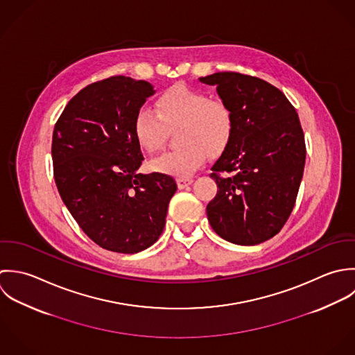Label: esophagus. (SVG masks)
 I'll use <instances>...</instances> for the list:
<instances>
[{
	"instance_id": "obj_1",
	"label": "esophagus",
	"mask_w": 355,
	"mask_h": 355,
	"mask_svg": "<svg viewBox=\"0 0 355 355\" xmlns=\"http://www.w3.org/2000/svg\"><path fill=\"white\" fill-rule=\"evenodd\" d=\"M192 182H193V178H191V177H178L177 178V185L180 189H184L185 187L191 185Z\"/></svg>"
}]
</instances>
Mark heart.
Listing matches in <instances>:
<instances>
[{
  "mask_svg": "<svg viewBox=\"0 0 355 355\" xmlns=\"http://www.w3.org/2000/svg\"><path fill=\"white\" fill-rule=\"evenodd\" d=\"M156 112L141 107L133 121L136 141L146 152H157L166 140L167 128L180 125L177 140L181 146L152 160L162 173L185 177L193 173L206 155L222 153L234 133L232 108L220 98H210L202 90L174 85L156 98Z\"/></svg>",
  "mask_w": 355,
  "mask_h": 355,
  "instance_id": "1",
  "label": "heart"
}]
</instances>
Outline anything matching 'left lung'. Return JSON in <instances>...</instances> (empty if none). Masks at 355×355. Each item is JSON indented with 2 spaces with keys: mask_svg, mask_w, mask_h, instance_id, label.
Instances as JSON below:
<instances>
[{
  "mask_svg": "<svg viewBox=\"0 0 355 355\" xmlns=\"http://www.w3.org/2000/svg\"><path fill=\"white\" fill-rule=\"evenodd\" d=\"M215 85L234 115L233 137L210 177L218 192L207 205L214 232L239 245L276 236L293 210L306 160L295 107L269 82L240 73L200 78Z\"/></svg>",
  "mask_w": 355,
  "mask_h": 355,
  "instance_id": "1",
  "label": "left lung"
}]
</instances>
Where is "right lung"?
Here are the masks:
<instances>
[{
	"label": "right lung",
	"instance_id": "right-lung-1",
	"mask_svg": "<svg viewBox=\"0 0 355 355\" xmlns=\"http://www.w3.org/2000/svg\"><path fill=\"white\" fill-rule=\"evenodd\" d=\"M153 87L118 75L78 92L52 137L53 177L62 200L101 248L136 254L162 234L175 180L139 174L144 156L133 135L137 110Z\"/></svg>",
	"mask_w": 355,
	"mask_h": 355
}]
</instances>
